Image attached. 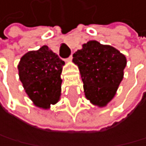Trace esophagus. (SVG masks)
<instances>
[{
	"instance_id": "obj_1",
	"label": "esophagus",
	"mask_w": 146,
	"mask_h": 146,
	"mask_svg": "<svg viewBox=\"0 0 146 146\" xmlns=\"http://www.w3.org/2000/svg\"><path fill=\"white\" fill-rule=\"evenodd\" d=\"M72 58H73V57H72V56H70L68 57V58H67V59H66V61H68V62H70V61L72 60Z\"/></svg>"
}]
</instances>
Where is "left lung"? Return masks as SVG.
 I'll return each instance as SVG.
<instances>
[{"label": "left lung", "mask_w": 146, "mask_h": 146, "mask_svg": "<svg viewBox=\"0 0 146 146\" xmlns=\"http://www.w3.org/2000/svg\"><path fill=\"white\" fill-rule=\"evenodd\" d=\"M73 62L79 69L87 100L100 108L107 106L123 78L125 56L111 46L90 40L73 54Z\"/></svg>", "instance_id": "obj_1"}]
</instances>
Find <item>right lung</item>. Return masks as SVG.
Wrapping results in <instances>:
<instances>
[{
  "instance_id": "obj_1",
  "label": "right lung",
  "mask_w": 146,
  "mask_h": 146,
  "mask_svg": "<svg viewBox=\"0 0 146 146\" xmlns=\"http://www.w3.org/2000/svg\"><path fill=\"white\" fill-rule=\"evenodd\" d=\"M64 65L65 62L47 46L21 57L17 67L19 78L36 107L47 109L59 100Z\"/></svg>"
}]
</instances>
